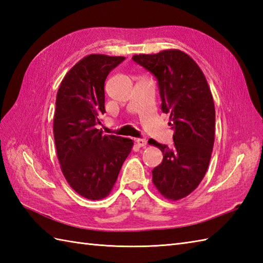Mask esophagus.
Masks as SVG:
<instances>
[{
  "mask_svg": "<svg viewBox=\"0 0 263 263\" xmlns=\"http://www.w3.org/2000/svg\"><path fill=\"white\" fill-rule=\"evenodd\" d=\"M136 142H137V144H138L139 147H146L147 146V140H146V139H141V138L136 139Z\"/></svg>",
  "mask_w": 263,
  "mask_h": 263,
  "instance_id": "1",
  "label": "esophagus"
}]
</instances>
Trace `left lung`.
Listing matches in <instances>:
<instances>
[{
  "mask_svg": "<svg viewBox=\"0 0 263 263\" xmlns=\"http://www.w3.org/2000/svg\"><path fill=\"white\" fill-rule=\"evenodd\" d=\"M158 81L160 108L170 114L174 146L150 139L164 155L153 170V182L163 197L185 198L198 187L208 170L215 142V104L203 72L180 49L132 58Z\"/></svg>",
  "mask_w": 263,
  "mask_h": 263,
  "instance_id": "8db88e82",
  "label": "left lung"
}]
</instances>
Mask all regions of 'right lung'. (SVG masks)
I'll use <instances>...</instances> for the list:
<instances>
[{
  "label": "right lung",
  "mask_w": 263,
  "mask_h": 263,
  "mask_svg": "<svg viewBox=\"0 0 263 263\" xmlns=\"http://www.w3.org/2000/svg\"><path fill=\"white\" fill-rule=\"evenodd\" d=\"M124 60L88 55L65 74L57 95L53 132L61 170L70 186L89 200L110 193L133 146L131 139L103 136L96 127L105 113L106 78Z\"/></svg>",
  "instance_id": "1"
}]
</instances>
